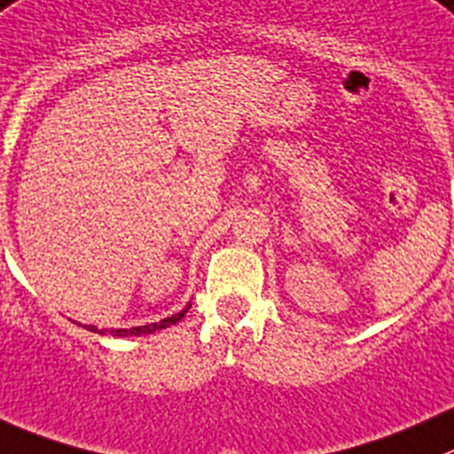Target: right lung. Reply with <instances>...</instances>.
Instances as JSON below:
<instances>
[{
	"label": "right lung",
	"instance_id": "1",
	"mask_svg": "<svg viewBox=\"0 0 454 454\" xmlns=\"http://www.w3.org/2000/svg\"><path fill=\"white\" fill-rule=\"evenodd\" d=\"M189 308H192V303H189L187 308L183 309V312L174 314V317H169V318H162V321H160V323H151V325H142V327H131V330H102V334H106V332H109V334H114V336H140V334H151V332L162 330V327L176 325V323H178L180 318H183L184 314H187ZM84 327H86V330H90V332H98V327H93V325H84Z\"/></svg>",
	"mask_w": 454,
	"mask_h": 454
}]
</instances>
